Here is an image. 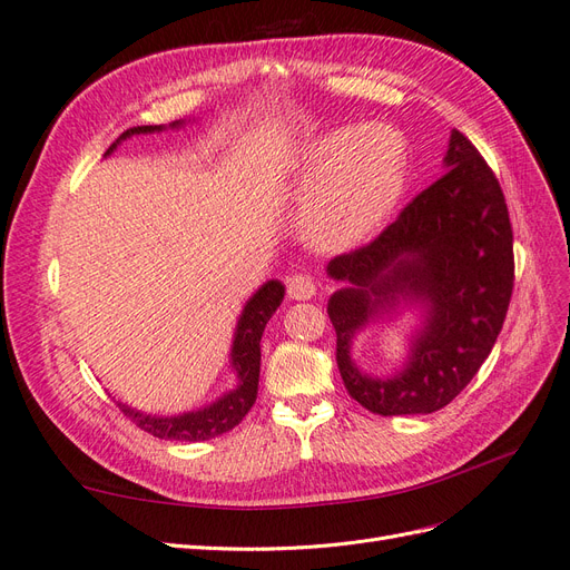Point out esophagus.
<instances>
[{
  "instance_id": "1",
  "label": "esophagus",
  "mask_w": 570,
  "mask_h": 570,
  "mask_svg": "<svg viewBox=\"0 0 570 570\" xmlns=\"http://www.w3.org/2000/svg\"><path fill=\"white\" fill-rule=\"evenodd\" d=\"M316 295V283L312 275L306 273H295L292 278L287 281V297L289 299H297V302H304V299H312Z\"/></svg>"
}]
</instances>
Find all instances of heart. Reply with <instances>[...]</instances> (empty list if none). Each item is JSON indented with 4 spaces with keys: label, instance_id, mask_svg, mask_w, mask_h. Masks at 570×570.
Here are the masks:
<instances>
[{
    "label": "heart",
    "instance_id": "obj_1",
    "mask_svg": "<svg viewBox=\"0 0 570 570\" xmlns=\"http://www.w3.org/2000/svg\"><path fill=\"white\" fill-rule=\"evenodd\" d=\"M299 223L323 252H350L383 226L406 189V145L390 126L321 137L299 166Z\"/></svg>",
    "mask_w": 570,
    "mask_h": 570
}]
</instances>
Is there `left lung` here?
<instances>
[{
    "instance_id": "left-lung-1",
    "label": "left lung",
    "mask_w": 570,
    "mask_h": 570,
    "mask_svg": "<svg viewBox=\"0 0 570 570\" xmlns=\"http://www.w3.org/2000/svg\"><path fill=\"white\" fill-rule=\"evenodd\" d=\"M444 168L371 245L335 256L325 268L342 283L327 299V316L344 387L381 416L450 404L490 356L511 302L513 233L502 187L459 130H452ZM404 307L417 308L420 327L403 368L392 376L358 370L353 337Z\"/></svg>"
}]
</instances>
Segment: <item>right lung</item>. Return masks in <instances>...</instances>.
I'll return each mask as SVG.
<instances>
[{
    "label": "right lung",
    "instance_id": "right-lung-1",
    "mask_svg": "<svg viewBox=\"0 0 570 570\" xmlns=\"http://www.w3.org/2000/svg\"><path fill=\"white\" fill-rule=\"evenodd\" d=\"M185 120H174L168 128H183ZM166 126H135L128 128L118 140L107 149L105 157L132 135H149L161 132ZM285 297V285L281 281H268L258 287L254 295L247 299L243 314L237 318L233 347H230V368L235 371L237 385L228 392H223L218 400L206 404L195 411L178 413V416H154V413H142L124 402H118L120 411L145 433L159 438V440H176V442H204L216 435L228 433L245 413L256 402L258 390V368H262V335L264 327L281 306Z\"/></svg>",
    "mask_w": 570,
    "mask_h": 570
}]
</instances>
